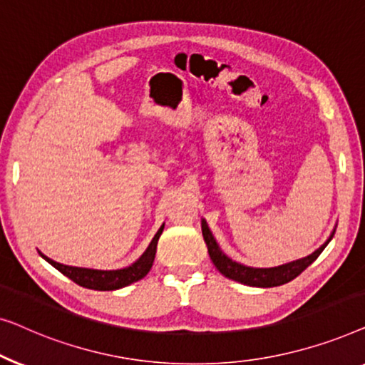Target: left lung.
Returning a JSON list of instances; mask_svg holds the SVG:
<instances>
[{
	"label": "left lung",
	"mask_w": 365,
	"mask_h": 365,
	"mask_svg": "<svg viewBox=\"0 0 365 365\" xmlns=\"http://www.w3.org/2000/svg\"><path fill=\"white\" fill-rule=\"evenodd\" d=\"M202 233H203L205 243H207L210 258H212L213 264L217 266V269L223 276H227V278L238 281V283L246 284V286L273 287V286H281V284L289 283V281L294 279L296 276H299L302 271L307 268V266L314 263V261L317 259V256L322 253V250H324L327 243L332 240L336 230L331 233V236L327 238L326 243L319 246V248H317L312 255L306 256V258L291 261V263L276 266V268H250V266L240 264V263H236V261H233L232 258H228V256L225 255L222 250H220L217 240L213 238V235H212V232H210L208 225L205 220H202Z\"/></svg>",
	"instance_id": "left-lung-1"
}]
</instances>
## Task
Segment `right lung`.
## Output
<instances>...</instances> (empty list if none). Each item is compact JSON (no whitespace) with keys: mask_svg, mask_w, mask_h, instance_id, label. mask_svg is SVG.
I'll use <instances>...</instances> for the list:
<instances>
[{"mask_svg":"<svg viewBox=\"0 0 365 365\" xmlns=\"http://www.w3.org/2000/svg\"><path fill=\"white\" fill-rule=\"evenodd\" d=\"M163 232V225L158 228V232L153 236V240L148 245V248L143 251V255L138 258L135 263L122 269H110V271H102V269H89V268H78V266H66L61 264L58 261L48 258L39 251V255L48 261L49 264H53L56 269L61 271L64 276H68L69 279H73L76 284L82 287H87V289H96V291H114L120 289V287H125L135 281L142 279L143 276H147L148 271H150L153 259H155L157 253V243L158 238Z\"/></svg>","mask_w":365,"mask_h":365,"instance_id":"add662e5","label":"right lung"}]
</instances>
